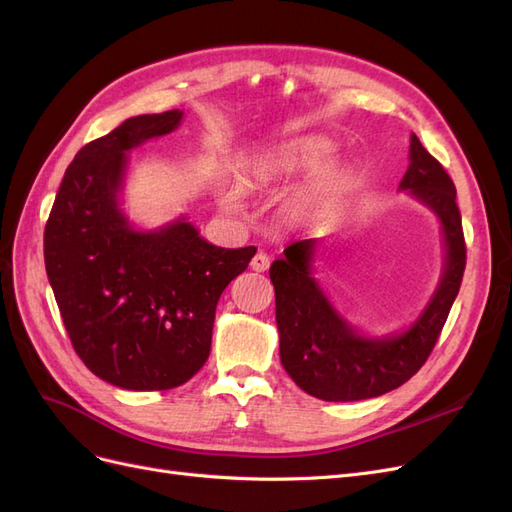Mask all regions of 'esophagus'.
Returning <instances> with one entry per match:
<instances>
[{
  "instance_id": "34e87169",
  "label": "esophagus",
  "mask_w": 512,
  "mask_h": 512,
  "mask_svg": "<svg viewBox=\"0 0 512 512\" xmlns=\"http://www.w3.org/2000/svg\"><path fill=\"white\" fill-rule=\"evenodd\" d=\"M252 269L258 271V273L267 271V269H269V256H267L265 252H258V254L252 258Z\"/></svg>"
}]
</instances>
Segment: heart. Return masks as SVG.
Returning <instances> with one entry per match:
<instances>
[{
	"instance_id": "obj_1",
	"label": "heart",
	"mask_w": 512,
	"mask_h": 512,
	"mask_svg": "<svg viewBox=\"0 0 512 512\" xmlns=\"http://www.w3.org/2000/svg\"><path fill=\"white\" fill-rule=\"evenodd\" d=\"M335 156V145L327 138H303V141L286 143L280 147L262 149L254 153L247 162L250 179L258 188H269L275 183H284L305 173H314L327 166ZM350 185V173L344 168H325L309 179L303 188L294 194V209L309 218L327 213ZM224 203L232 209L243 205L245 192L239 183H226L222 192Z\"/></svg>"
}]
</instances>
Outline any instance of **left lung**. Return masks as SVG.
Here are the masks:
<instances>
[{"label":"left lung","mask_w":512,"mask_h":512,"mask_svg":"<svg viewBox=\"0 0 512 512\" xmlns=\"http://www.w3.org/2000/svg\"><path fill=\"white\" fill-rule=\"evenodd\" d=\"M399 190H408L440 218L444 273L423 314L404 333L363 337L339 316L312 277L316 239L288 245L269 275L275 288L280 359L288 376L324 401H359L389 393L421 369L436 346L466 269L457 190L444 166L410 136V166Z\"/></svg>","instance_id":"left-lung-1"}]
</instances>
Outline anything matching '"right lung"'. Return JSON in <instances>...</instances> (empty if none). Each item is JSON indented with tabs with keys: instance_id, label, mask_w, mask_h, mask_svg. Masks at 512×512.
<instances>
[{
	"instance_id": "right-lung-1",
	"label": "right lung",
	"mask_w": 512,
	"mask_h": 512,
	"mask_svg": "<svg viewBox=\"0 0 512 512\" xmlns=\"http://www.w3.org/2000/svg\"><path fill=\"white\" fill-rule=\"evenodd\" d=\"M183 111L138 115L66 168L44 228V265L81 361L128 391L188 382L211 350L215 305L256 247L226 250L185 220L134 230L117 203L126 151L173 132Z\"/></svg>"
}]
</instances>
